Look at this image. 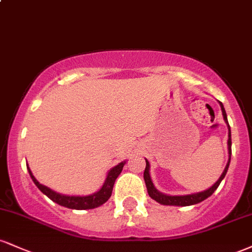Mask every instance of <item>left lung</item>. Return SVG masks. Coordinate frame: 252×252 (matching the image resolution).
Segmentation results:
<instances>
[{
	"label": "left lung",
	"instance_id": "obj_1",
	"mask_svg": "<svg viewBox=\"0 0 252 252\" xmlns=\"http://www.w3.org/2000/svg\"><path fill=\"white\" fill-rule=\"evenodd\" d=\"M221 108V112H222V117H224L225 123L227 124V129H228V140H227V150H228V161L225 166L224 172L221 173L220 178L217 180L210 189L202 190V192H198V193H190V194H185V195H169V194H164V193H161L160 190L156 189V187L154 186L152 180V176H150V164L149 161L146 158V169H144L143 173V178H144V182H146L147 186V190H148V194L152 199H154L155 201H158V204L161 205H168V206H190V205H195L199 204V202L204 201L205 199H207L209 196H211L215 193V190L218 189V186L220 185V182L222 179L225 178L226 175L228 166H230V160H231V129L230 126H228L227 122V116L226 112H225L224 105L222 103L219 102Z\"/></svg>",
	"mask_w": 252,
	"mask_h": 252
}]
</instances>
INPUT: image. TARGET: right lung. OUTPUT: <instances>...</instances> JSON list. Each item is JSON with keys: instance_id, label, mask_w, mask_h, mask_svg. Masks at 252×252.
Returning a JSON list of instances; mask_svg holds the SVG:
<instances>
[{"instance_id": "right-lung-1", "label": "right lung", "mask_w": 252, "mask_h": 252, "mask_svg": "<svg viewBox=\"0 0 252 252\" xmlns=\"http://www.w3.org/2000/svg\"><path fill=\"white\" fill-rule=\"evenodd\" d=\"M126 162V161H122V162L118 163L117 166L112 167V168L108 172V175H106L103 186L100 187L97 192L89 195H65L54 192L53 189H48L47 186H43V185L40 184V182L35 179V176L33 175V173H32V170L28 166L27 169L32 180L35 184V186L41 190L43 194L47 195L52 201L72 210H91L99 207L100 205H103L104 202L109 200V198L111 196L112 189H114L115 181H116L117 176L121 174V172H122Z\"/></svg>"}]
</instances>
